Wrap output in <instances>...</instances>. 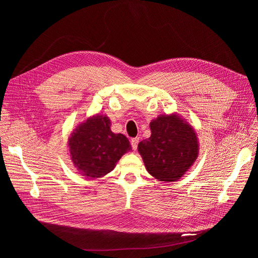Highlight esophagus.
<instances>
[{"instance_id": "esophagus-1", "label": "esophagus", "mask_w": 258, "mask_h": 258, "mask_svg": "<svg viewBox=\"0 0 258 258\" xmlns=\"http://www.w3.org/2000/svg\"><path fill=\"white\" fill-rule=\"evenodd\" d=\"M139 138H134V139H131V141H130V143H131V146H132V148H134V151H137V148H138V144H139Z\"/></svg>"}]
</instances>
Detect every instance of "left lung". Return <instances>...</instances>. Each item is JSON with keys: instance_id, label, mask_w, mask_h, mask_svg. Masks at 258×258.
<instances>
[{"instance_id": "left-lung-1", "label": "left lung", "mask_w": 258, "mask_h": 258, "mask_svg": "<svg viewBox=\"0 0 258 258\" xmlns=\"http://www.w3.org/2000/svg\"><path fill=\"white\" fill-rule=\"evenodd\" d=\"M150 128L151 137L138 145L147 172L158 181L175 182L198 158L196 130L176 113L159 115Z\"/></svg>"}]
</instances>
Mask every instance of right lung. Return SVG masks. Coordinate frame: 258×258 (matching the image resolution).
<instances>
[{"label":"right lung","instance_id":"obj_1","mask_svg":"<svg viewBox=\"0 0 258 258\" xmlns=\"http://www.w3.org/2000/svg\"><path fill=\"white\" fill-rule=\"evenodd\" d=\"M70 157L83 176L98 178L110 173L121 156L131 151L129 140L111 130L106 115L87 117L73 130L68 141Z\"/></svg>","mask_w":258,"mask_h":258}]
</instances>
